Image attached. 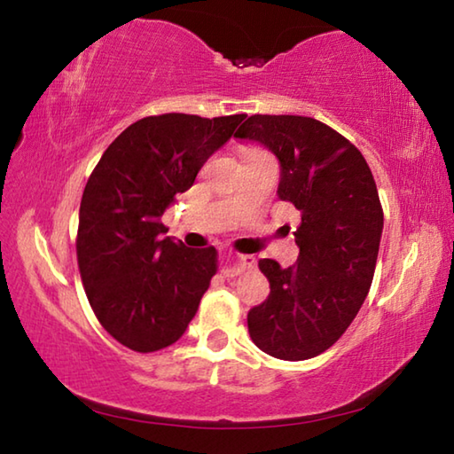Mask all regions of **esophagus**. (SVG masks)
Wrapping results in <instances>:
<instances>
[{
    "mask_svg": "<svg viewBox=\"0 0 454 454\" xmlns=\"http://www.w3.org/2000/svg\"><path fill=\"white\" fill-rule=\"evenodd\" d=\"M254 264V260L250 256H228L224 258V266H222V270L228 276H238L240 274L246 266H252Z\"/></svg>",
    "mask_w": 454,
    "mask_h": 454,
    "instance_id": "34e87169",
    "label": "esophagus"
}]
</instances>
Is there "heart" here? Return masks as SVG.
Returning <instances> with one entry per match:
<instances>
[{
    "mask_svg": "<svg viewBox=\"0 0 454 454\" xmlns=\"http://www.w3.org/2000/svg\"><path fill=\"white\" fill-rule=\"evenodd\" d=\"M252 153H256V152H252Z\"/></svg>",
    "mask_w": 454,
    "mask_h": 454,
    "instance_id": "1",
    "label": "heart"
}]
</instances>
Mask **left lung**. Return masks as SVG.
I'll use <instances>...</instances> for the list:
<instances>
[{
	"mask_svg": "<svg viewBox=\"0 0 454 454\" xmlns=\"http://www.w3.org/2000/svg\"><path fill=\"white\" fill-rule=\"evenodd\" d=\"M234 136L276 153L278 198L301 212L296 262L258 260L270 294L248 312L250 338L280 360L318 356L371 290L384 220L372 172L355 144L314 118L256 114Z\"/></svg>",
	"mask_w": 454,
	"mask_h": 454,
	"instance_id": "left-lung-1",
	"label": "left lung"
}]
</instances>
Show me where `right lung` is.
I'll return each mask as SVG.
<instances>
[{
  "label": "right lung",
  "mask_w": 454,
  "mask_h": 454,
  "mask_svg": "<svg viewBox=\"0 0 454 454\" xmlns=\"http://www.w3.org/2000/svg\"><path fill=\"white\" fill-rule=\"evenodd\" d=\"M244 118H142L107 145L88 178L75 238L80 276L99 325L124 347L162 350L194 318L216 274V248L164 236L162 214Z\"/></svg>",
  "instance_id": "1"
}]
</instances>
